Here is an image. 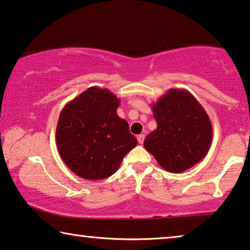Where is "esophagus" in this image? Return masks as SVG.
Here are the masks:
<instances>
[{"instance_id":"esophagus-1","label":"esophagus","mask_w":250,"mask_h":250,"mask_svg":"<svg viewBox=\"0 0 250 250\" xmlns=\"http://www.w3.org/2000/svg\"><path fill=\"white\" fill-rule=\"evenodd\" d=\"M137 139H138V143L143 144L144 140H145V135H138L137 136Z\"/></svg>"}]
</instances>
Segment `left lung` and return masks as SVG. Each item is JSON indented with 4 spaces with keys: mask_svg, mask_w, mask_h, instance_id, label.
<instances>
[{
    "mask_svg": "<svg viewBox=\"0 0 250 250\" xmlns=\"http://www.w3.org/2000/svg\"><path fill=\"white\" fill-rule=\"evenodd\" d=\"M157 128L144 141L164 169L182 173L206 157L212 125L206 110L186 89L170 88L152 103Z\"/></svg>",
    "mask_w": 250,
    "mask_h": 250,
    "instance_id": "1",
    "label": "left lung"
}]
</instances>
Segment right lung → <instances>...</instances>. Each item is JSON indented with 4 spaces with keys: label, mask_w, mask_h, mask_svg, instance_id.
<instances>
[{
    "label": "right lung",
    "mask_w": 250,
    "mask_h": 250,
    "mask_svg": "<svg viewBox=\"0 0 250 250\" xmlns=\"http://www.w3.org/2000/svg\"><path fill=\"white\" fill-rule=\"evenodd\" d=\"M120 100L107 88L92 86L68 102L59 114L56 144L67 167L89 181L117 172L137 146L129 125L117 113Z\"/></svg>",
    "instance_id": "1"
}]
</instances>
